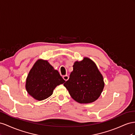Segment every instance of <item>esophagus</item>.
I'll return each mask as SVG.
<instances>
[{
  "label": "esophagus",
  "mask_w": 135,
  "mask_h": 135,
  "mask_svg": "<svg viewBox=\"0 0 135 135\" xmlns=\"http://www.w3.org/2000/svg\"><path fill=\"white\" fill-rule=\"evenodd\" d=\"M63 79H64L65 81H67V80H68V79H69V77H68V76H67V75H65V76H63Z\"/></svg>",
  "instance_id": "1"
}]
</instances>
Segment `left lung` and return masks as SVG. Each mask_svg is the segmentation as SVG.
<instances>
[{
    "label": "left lung",
    "instance_id": "1",
    "mask_svg": "<svg viewBox=\"0 0 135 135\" xmlns=\"http://www.w3.org/2000/svg\"><path fill=\"white\" fill-rule=\"evenodd\" d=\"M64 86L75 101L80 103H89L99 98L105 83L95 63L85 57L81 61H75L70 79Z\"/></svg>",
    "mask_w": 135,
    "mask_h": 135
}]
</instances>
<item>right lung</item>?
<instances>
[{"instance_id":"1","label":"right lung","mask_w":135,"mask_h":135,"mask_svg":"<svg viewBox=\"0 0 135 135\" xmlns=\"http://www.w3.org/2000/svg\"><path fill=\"white\" fill-rule=\"evenodd\" d=\"M65 81L47 60L38 59L27 76L25 88L33 98L42 101L51 96L54 89Z\"/></svg>"}]
</instances>
